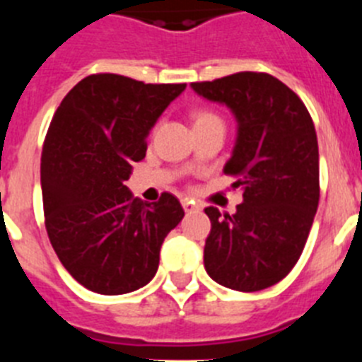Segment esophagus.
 Segmentation results:
<instances>
[{
	"label": "esophagus",
	"instance_id": "obj_1",
	"mask_svg": "<svg viewBox=\"0 0 362 362\" xmlns=\"http://www.w3.org/2000/svg\"><path fill=\"white\" fill-rule=\"evenodd\" d=\"M181 204H183V209H185V212H187V214L197 212V210H199V206H197V204L194 203L192 199H183V201H181Z\"/></svg>",
	"mask_w": 362,
	"mask_h": 362
}]
</instances>
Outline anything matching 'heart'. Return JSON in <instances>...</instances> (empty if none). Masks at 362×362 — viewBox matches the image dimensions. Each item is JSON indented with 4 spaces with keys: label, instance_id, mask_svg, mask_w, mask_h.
I'll return each mask as SVG.
<instances>
[{
    "label": "heart",
    "instance_id": "1",
    "mask_svg": "<svg viewBox=\"0 0 362 362\" xmlns=\"http://www.w3.org/2000/svg\"><path fill=\"white\" fill-rule=\"evenodd\" d=\"M210 121H221L216 114L209 110H199L194 114V124H201V123H210Z\"/></svg>",
    "mask_w": 362,
    "mask_h": 362
}]
</instances>
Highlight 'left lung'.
<instances>
[{"label":"left lung","instance_id":"obj_1","mask_svg":"<svg viewBox=\"0 0 362 362\" xmlns=\"http://www.w3.org/2000/svg\"><path fill=\"white\" fill-rule=\"evenodd\" d=\"M192 88L235 116L238 139L223 172L243 190L233 216L204 209L212 223L204 268L226 288L264 290L296 267L317 212L315 127L299 95L270 74L238 72Z\"/></svg>","mask_w":362,"mask_h":362}]
</instances>
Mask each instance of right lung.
<instances>
[{
	"label": "right lung",
	"mask_w": 362,
	"mask_h": 362,
	"mask_svg": "<svg viewBox=\"0 0 362 362\" xmlns=\"http://www.w3.org/2000/svg\"><path fill=\"white\" fill-rule=\"evenodd\" d=\"M185 83L92 74L57 107L41 153L45 226L63 267L85 288L121 296L152 281L159 250L183 219L177 197L143 203L124 187L146 136Z\"/></svg>",
	"instance_id": "add662e5"
}]
</instances>
